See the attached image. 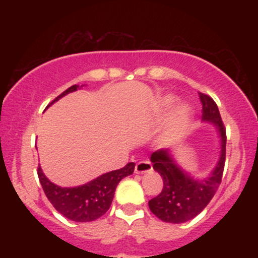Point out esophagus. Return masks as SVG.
Returning <instances> with one entry per match:
<instances>
[{"label": "esophagus", "instance_id": "34e87169", "mask_svg": "<svg viewBox=\"0 0 258 258\" xmlns=\"http://www.w3.org/2000/svg\"><path fill=\"white\" fill-rule=\"evenodd\" d=\"M153 170L152 162L148 161V160H143V161H139L136 164L135 166V172L136 173H146Z\"/></svg>", "mask_w": 258, "mask_h": 258}]
</instances>
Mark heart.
Wrapping results in <instances>:
<instances>
[{
    "instance_id": "1",
    "label": "heart",
    "mask_w": 258,
    "mask_h": 258,
    "mask_svg": "<svg viewBox=\"0 0 258 258\" xmlns=\"http://www.w3.org/2000/svg\"><path fill=\"white\" fill-rule=\"evenodd\" d=\"M173 99L172 98H166L162 102L165 109H168L172 105ZM189 121V109L185 105L179 106L176 111L173 112L172 116H171L170 122L165 130V132L161 136V143L165 146H170V144L176 143L184 135L186 125H188Z\"/></svg>"
}]
</instances>
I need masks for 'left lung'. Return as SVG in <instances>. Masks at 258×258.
Here are the masks:
<instances>
[{"instance_id": "1", "label": "left lung", "mask_w": 258, "mask_h": 258, "mask_svg": "<svg viewBox=\"0 0 258 258\" xmlns=\"http://www.w3.org/2000/svg\"><path fill=\"white\" fill-rule=\"evenodd\" d=\"M203 105V120L214 122L221 133V158L212 176L203 182L189 178L172 161L166 149H159L152 154L154 170L162 177L164 186L159 195L149 200V209L156 217L168 223H183L201 211L211 201L222 182L226 164V127L222 121L218 106L209 94L199 92Z\"/></svg>"}]
</instances>
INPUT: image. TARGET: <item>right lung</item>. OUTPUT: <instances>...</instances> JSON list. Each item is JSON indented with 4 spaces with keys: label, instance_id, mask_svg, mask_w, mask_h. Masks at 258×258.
Returning a JSON list of instances; mask_svg holds the SVG:
<instances>
[{
    "label": "right lung",
    "instance_id": "obj_1",
    "mask_svg": "<svg viewBox=\"0 0 258 258\" xmlns=\"http://www.w3.org/2000/svg\"><path fill=\"white\" fill-rule=\"evenodd\" d=\"M79 87V85L69 87L53 99L49 105L69 92L76 91ZM135 162H128L122 168L102 174L87 184L75 188H60L53 184L46 178L40 166L37 167V174L47 199L51 201L59 214L75 222H92L102 217L108 211L119 182L128 174H132Z\"/></svg>",
    "mask_w": 258,
    "mask_h": 258
}]
</instances>
